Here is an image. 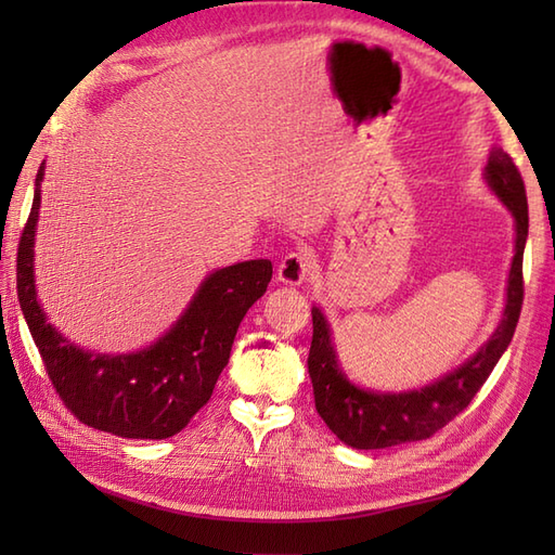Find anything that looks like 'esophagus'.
<instances>
[{"instance_id": "1", "label": "esophagus", "mask_w": 555, "mask_h": 555, "mask_svg": "<svg viewBox=\"0 0 555 555\" xmlns=\"http://www.w3.org/2000/svg\"><path fill=\"white\" fill-rule=\"evenodd\" d=\"M312 255L308 250H296V253H288L284 259H281L279 267H276V279L279 284L284 286H302L305 279L310 276V269H312Z\"/></svg>"}]
</instances>
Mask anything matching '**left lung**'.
I'll list each match as a JSON object with an SVG mask.
<instances>
[{"label": "left lung", "instance_id": "left-lung-1", "mask_svg": "<svg viewBox=\"0 0 555 555\" xmlns=\"http://www.w3.org/2000/svg\"><path fill=\"white\" fill-rule=\"evenodd\" d=\"M485 183L515 219V255L505 281V308L499 326L463 364L439 379L408 391H374L356 384L344 370L334 346V332L322 308L312 305V346L308 372L314 405L340 441L358 451H374L398 443L429 439L446 427L489 379L501 356L508 350L522 310V255L529 217L522 176L513 159L493 145L485 167Z\"/></svg>", "mask_w": 555, "mask_h": 555}]
</instances>
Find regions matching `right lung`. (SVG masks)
Returning a JSON list of instances; mask_svg holds the SVG:
<instances>
[{
  "instance_id": "1",
  "label": "right lung",
  "mask_w": 555,
  "mask_h": 555,
  "mask_svg": "<svg viewBox=\"0 0 555 555\" xmlns=\"http://www.w3.org/2000/svg\"><path fill=\"white\" fill-rule=\"evenodd\" d=\"M42 179L44 162L35 176L33 209L18 243L16 288L47 374L66 408L88 427L121 439H169L207 405L245 312L264 296L271 262L247 259L209 271L155 344L131 352L80 348L47 320L35 288Z\"/></svg>"
}]
</instances>
